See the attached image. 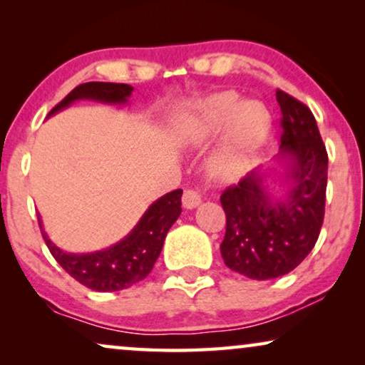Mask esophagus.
I'll return each mask as SVG.
<instances>
[{"instance_id": "esophagus-1", "label": "esophagus", "mask_w": 365, "mask_h": 365, "mask_svg": "<svg viewBox=\"0 0 365 365\" xmlns=\"http://www.w3.org/2000/svg\"><path fill=\"white\" fill-rule=\"evenodd\" d=\"M199 204H201V194L197 191H194V189H187V191H184L182 194V206L186 209H194L197 207Z\"/></svg>"}]
</instances>
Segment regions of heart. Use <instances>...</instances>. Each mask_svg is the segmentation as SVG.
<instances>
[{"instance_id":"heart-1","label":"heart","mask_w":365,"mask_h":365,"mask_svg":"<svg viewBox=\"0 0 365 365\" xmlns=\"http://www.w3.org/2000/svg\"><path fill=\"white\" fill-rule=\"evenodd\" d=\"M226 128V136L212 154L214 176L232 179L246 171L259 146L271 131V114L261 101H241L239 94L224 91L204 99L196 118L186 124L189 138L202 141Z\"/></svg>"}]
</instances>
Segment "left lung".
<instances>
[{
  "label": "left lung",
  "instance_id": "1",
  "mask_svg": "<svg viewBox=\"0 0 365 365\" xmlns=\"http://www.w3.org/2000/svg\"><path fill=\"white\" fill-rule=\"evenodd\" d=\"M281 153L287 159L286 199L272 201L261 168L221 194L226 236L224 264L249 279L266 281L296 269L316 246L324 222L327 151L306 104L277 89Z\"/></svg>",
  "mask_w": 365,
  "mask_h": 365
}]
</instances>
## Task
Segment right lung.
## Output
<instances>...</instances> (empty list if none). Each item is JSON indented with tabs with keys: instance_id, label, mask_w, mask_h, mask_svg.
<instances>
[{
	"instance_id": "add662e5",
	"label": "right lung",
	"mask_w": 365,
	"mask_h": 365,
	"mask_svg": "<svg viewBox=\"0 0 365 365\" xmlns=\"http://www.w3.org/2000/svg\"><path fill=\"white\" fill-rule=\"evenodd\" d=\"M133 86L121 83H84L79 84L58 103L48 116L68 108L78 99L123 104L131 96ZM181 189L171 191L154 201L143 214L139 222L126 237L114 246L91 254H71L54 246L43 231L41 217H38L44 242L59 266L79 284L98 292L123 291L143 281L153 271L154 262L161 254L166 234L181 214Z\"/></svg>"
}]
</instances>
